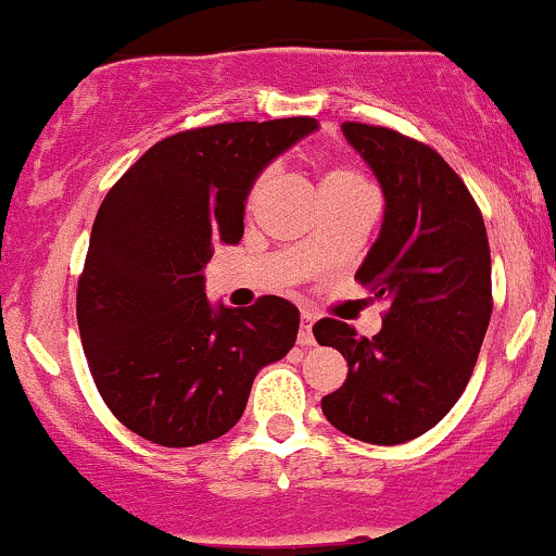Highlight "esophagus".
Instances as JSON below:
<instances>
[{
    "label": "esophagus",
    "mask_w": 556,
    "mask_h": 556,
    "mask_svg": "<svg viewBox=\"0 0 556 556\" xmlns=\"http://www.w3.org/2000/svg\"><path fill=\"white\" fill-rule=\"evenodd\" d=\"M313 321H316V316H313L311 311H302V321H300V334H296V340H300V345H313L316 340H313Z\"/></svg>",
    "instance_id": "34e87169"
}]
</instances>
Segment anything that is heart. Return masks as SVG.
Wrapping results in <instances>:
<instances>
[{"label": "heart", "mask_w": 556, "mask_h": 556, "mask_svg": "<svg viewBox=\"0 0 556 556\" xmlns=\"http://www.w3.org/2000/svg\"><path fill=\"white\" fill-rule=\"evenodd\" d=\"M354 186H367L359 173L349 167H334L329 169L321 178V189H354Z\"/></svg>", "instance_id": "b5f03b06"}]
</instances>
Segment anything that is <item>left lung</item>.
<instances>
[{"mask_svg": "<svg viewBox=\"0 0 556 556\" xmlns=\"http://www.w3.org/2000/svg\"><path fill=\"white\" fill-rule=\"evenodd\" d=\"M340 129L387 202L356 278L389 313L372 338L334 318L313 327L349 362L321 410L356 441L397 446L432 430L470 381L492 316L486 227L463 178L430 146L354 121Z\"/></svg>", "mask_w": 556, "mask_h": 556, "instance_id": "left-lung-1", "label": "left lung"}]
</instances>
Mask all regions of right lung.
I'll return each mask as SVG.
<instances>
[{
	"instance_id": "obj_1",
	"label": "right lung",
	"mask_w": 556,
	"mask_h": 556,
	"mask_svg": "<svg viewBox=\"0 0 556 556\" xmlns=\"http://www.w3.org/2000/svg\"><path fill=\"white\" fill-rule=\"evenodd\" d=\"M316 118L216 124L148 148L108 191L78 280V327L93 383L146 441L200 446L232 430L262 367L283 359L300 311L283 296L211 305L213 245L243 238L262 169Z\"/></svg>"
}]
</instances>
